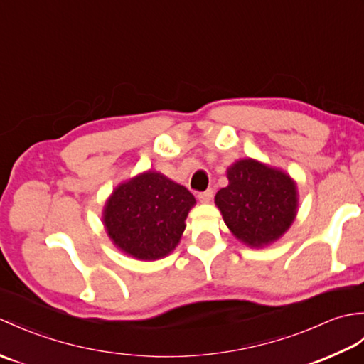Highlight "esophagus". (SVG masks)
Listing matches in <instances>:
<instances>
[{
  "instance_id": "esophagus-1",
  "label": "esophagus",
  "mask_w": 364,
  "mask_h": 364,
  "mask_svg": "<svg viewBox=\"0 0 364 364\" xmlns=\"http://www.w3.org/2000/svg\"><path fill=\"white\" fill-rule=\"evenodd\" d=\"M213 196H214V191L213 189H208V191H203V192H198L197 197H198V200L202 203H210Z\"/></svg>"
}]
</instances>
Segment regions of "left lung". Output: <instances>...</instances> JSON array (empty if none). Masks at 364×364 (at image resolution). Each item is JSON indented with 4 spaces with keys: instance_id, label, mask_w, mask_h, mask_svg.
<instances>
[{
    "instance_id": "left-lung-1",
    "label": "left lung",
    "mask_w": 364,
    "mask_h": 364,
    "mask_svg": "<svg viewBox=\"0 0 364 364\" xmlns=\"http://www.w3.org/2000/svg\"><path fill=\"white\" fill-rule=\"evenodd\" d=\"M227 176L228 186L215 194L214 202L231 233L255 249L282 237L297 214L292 178L252 158L236 161Z\"/></svg>"
}]
</instances>
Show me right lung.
<instances>
[{
	"label": "right lung",
	"mask_w": 364,
	"mask_h": 364,
	"mask_svg": "<svg viewBox=\"0 0 364 364\" xmlns=\"http://www.w3.org/2000/svg\"><path fill=\"white\" fill-rule=\"evenodd\" d=\"M194 205L186 188L150 170L114 189L103 210V223L123 253L154 261L173 252Z\"/></svg>",
	"instance_id": "right-lung-1"
}]
</instances>
